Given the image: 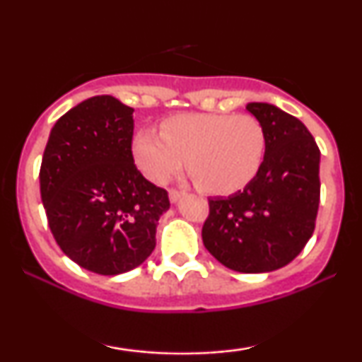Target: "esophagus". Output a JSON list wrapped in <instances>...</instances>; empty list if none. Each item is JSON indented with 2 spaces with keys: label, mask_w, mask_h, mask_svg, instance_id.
I'll use <instances>...</instances> for the list:
<instances>
[{
  "label": "esophagus",
  "mask_w": 362,
  "mask_h": 362,
  "mask_svg": "<svg viewBox=\"0 0 362 362\" xmlns=\"http://www.w3.org/2000/svg\"><path fill=\"white\" fill-rule=\"evenodd\" d=\"M182 195H184V192H182V190L172 189V190H170V201H172V202H177L178 199L182 197Z\"/></svg>",
  "instance_id": "1"
}]
</instances>
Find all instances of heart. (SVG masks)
Segmentation results:
<instances>
[{
  "label": "heart",
  "instance_id": "1",
  "mask_svg": "<svg viewBox=\"0 0 362 362\" xmlns=\"http://www.w3.org/2000/svg\"><path fill=\"white\" fill-rule=\"evenodd\" d=\"M267 134L253 115L182 114L161 124V134L144 129L132 141L136 167L153 184H167L184 167L199 189L230 195L259 175Z\"/></svg>",
  "mask_w": 362,
  "mask_h": 362
}]
</instances>
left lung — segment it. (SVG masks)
<instances>
[{
	"label": "left lung",
	"mask_w": 362,
	"mask_h": 362,
	"mask_svg": "<svg viewBox=\"0 0 362 362\" xmlns=\"http://www.w3.org/2000/svg\"><path fill=\"white\" fill-rule=\"evenodd\" d=\"M247 110L267 134L262 168L243 190L209 199L202 242L224 267L271 272L296 259L315 231L320 204V149L300 119L271 103Z\"/></svg>",
	"instance_id": "left-lung-1"
}]
</instances>
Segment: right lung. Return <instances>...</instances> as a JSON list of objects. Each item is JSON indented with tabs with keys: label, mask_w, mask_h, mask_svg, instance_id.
<instances>
[{
	"label": "right lung",
	"mask_w": 362,
	"mask_h": 362,
	"mask_svg": "<svg viewBox=\"0 0 362 362\" xmlns=\"http://www.w3.org/2000/svg\"><path fill=\"white\" fill-rule=\"evenodd\" d=\"M134 109L110 95L78 103L54 124L40 197L61 250L86 271L117 276L151 255L168 192L132 158Z\"/></svg>",
	"instance_id": "obj_1"
}]
</instances>
